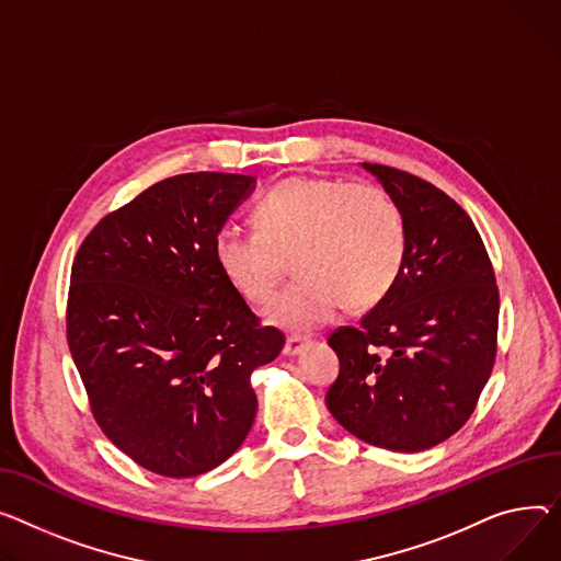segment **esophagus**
<instances>
[{"instance_id": "34e87169", "label": "esophagus", "mask_w": 561, "mask_h": 561, "mask_svg": "<svg viewBox=\"0 0 561 561\" xmlns=\"http://www.w3.org/2000/svg\"><path fill=\"white\" fill-rule=\"evenodd\" d=\"M307 343H309V341L305 339V335H288V339H286V345H284V354H286V356L300 354V352H302V347H305Z\"/></svg>"}]
</instances>
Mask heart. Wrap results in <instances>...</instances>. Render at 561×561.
Segmentation results:
<instances>
[{"mask_svg":"<svg viewBox=\"0 0 561 561\" xmlns=\"http://www.w3.org/2000/svg\"><path fill=\"white\" fill-rule=\"evenodd\" d=\"M256 232L220 230L216 264L252 307H264L286 273L300 277L268 309L271 322L313 329L343 305L369 309L392 290L405 261L408 230L397 201L379 184L345 178L282 180L252 209Z\"/></svg>","mask_w":561,"mask_h":561,"instance_id":"heart-1","label":"heart"}]
</instances>
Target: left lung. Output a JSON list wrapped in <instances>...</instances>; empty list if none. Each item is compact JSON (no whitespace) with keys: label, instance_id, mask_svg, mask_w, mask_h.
<instances>
[{"label":"left lung","instance_id":"1","mask_svg":"<svg viewBox=\"0 0 561 561\" xmlns=\"http://www.w3.org/2000/svg\"><path fill=\"white\" fill-rule=\"evenodd\" d=\"M363 167L403 211L405 261L358 327L329 333L341 371L324 399L358 439L415 454L458 433L476 410L499 350V286L473 220L451 196L408 171Z\"/></svg>","mask_w":561,"mask_h":561}]
</instances>
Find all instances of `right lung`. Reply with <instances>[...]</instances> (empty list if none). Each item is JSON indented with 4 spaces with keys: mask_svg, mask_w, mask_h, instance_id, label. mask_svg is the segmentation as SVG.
I'll return each mask as SVG.
<instances>
[{
    "mask_svg": "<svg viewBox=\"0 0 561 561\" xmlns=\"http://www.w3.org/2000/svg\"><path fill=\"white\" fill-rule=\"evenodd\" d=\"M252 175L182 173L105 214L71 264L67 345L92 417L139 467L192 478L252 428L250 377L286 343L222 277L214 239Z\"/></svg>",
    "mask_w": 561,
    "mask_h": 561,
    "instance_id": "obj_1",
    "label": "right lung"
}]
</instances>
